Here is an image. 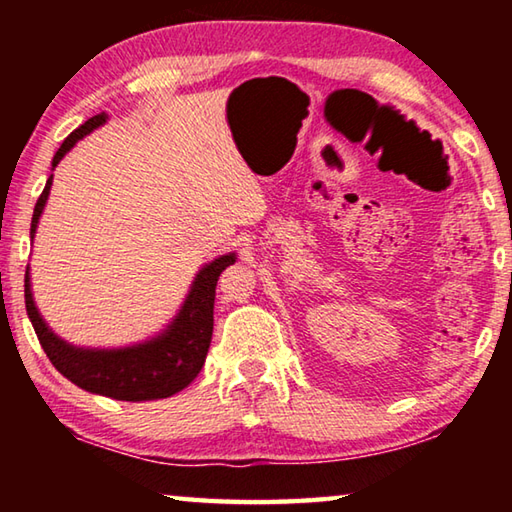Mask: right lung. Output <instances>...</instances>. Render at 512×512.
<instances>
[{
	"label": "right lung",
	"mask_w": 512,
	"mask_h": 512,
	"mask_svg": "<svg viewBox=\"0 0 512 512\" xmlns=\"http://www.w3.org/2000/svg\"><path fill=\"white\" fill-rule=\"evenodd\" d=\"M106 119V112H101V115H94L83 126L76 128L60 144L51 167H56L76 142L83 140L94 128L106 124ZM51 180H54V176H49L36 203V210H33L31 241L36 237L40 214L47 205ZM235 259V253H228L205 264L194 277L192 289H189L183 307H180L176 318L171 320V325H167V329L153 336V339L128 345V348H76V345H69L51 332L45 318L40 316L36 302H33L29 266L27 275H24V302H27V314L33 329H36L42 350L47 352L49 361L54 363L60 375L67 377L72 384L88 393L112 397V400H162V397H171L183 391L201 372L214 329L216 280H219L225 268L235 264Z\"/></svg>",
	"instance_id": "add662e5"
}]
</instances>
